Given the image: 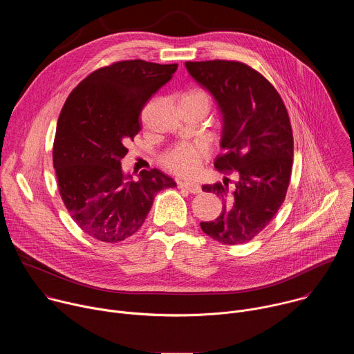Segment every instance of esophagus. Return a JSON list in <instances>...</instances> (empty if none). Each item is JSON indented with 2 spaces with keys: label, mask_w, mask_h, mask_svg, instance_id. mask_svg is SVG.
<instances>
[{
  "label": "esophagus",
  "mask_w": 354,
  "mask_h": 354,
  "mask_svg": "<svg viewBox=\"0 0 354 354\" xmlns=\"http://www.w3.org/2000/svg\"><path fill=\"white\" fill-rule=\"evenodd\" d=\"M178 185H179L180 189H186L187 192H190L193 194L201 193V186L198 183H194V182H179Z\"/></svg>",
  "instance_id": "esophagus-1"
}]
</instances>
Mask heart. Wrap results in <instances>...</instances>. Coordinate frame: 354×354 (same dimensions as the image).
<instances>
[{"mask_svg": "<svg viewBox=\"0 0 354 354\" xmlns=\"http://www.w3.org/2000/svg\"><path fill=\"white\" fill-rule=\"evenodd\" d=\"M203 95L200 92H192L186 96ZM209 157V151L205 144L200 142H182L171 148L164 154V165L179 176H193L201 168V164Z\"/></svg>", "mask_w": 354, "mask_h": 354, "instance_id": "1", "label": "heart"}]
</instances>
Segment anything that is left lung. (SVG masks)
<instances>
[{
    "label": "left lung",
    "mask_w": 354,
    "mask_h": 354,
    "mask_svg": "<svg viewBox=\"0 0 354 354\" xmlns=\"http://www.w3.org/2000/svg\"><path fill=\"white\" fill-rule=\"evenodd\" d=\"M193 80L216 99L223 116L220 145L225 153L214 167L236 172L228 190L224 183L203 185V190L223 200L214 221L201 230L225 245L255 238L286 198L292 167V131L287 109L274 86L258 71L239 62H186Z\"/></svg>",
    "instance_id": "1"
}]
</instances>
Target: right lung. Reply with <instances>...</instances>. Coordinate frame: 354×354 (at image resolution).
<instances>
[{
	"instance_id": "right-lung-1",
	"label": "right lung",
	"mask_w": 354,
	"mask_h": 354,
	"mask_svg": "<svg viewBox=\"0 0 354 354\" xmlns=\"http://www.w3.org/2000/svg\"><path fill=\"white\" fill-rule=\"evenodd\" d=\"M178 64L118 62L73 89L59 116L53 165L59 192L73 220L89 236L122 242L140 230L157 193L175 187L160 169L137 180L122 169L126 144L141 130L140 115Z\"/></svg>"
}]
</instances>
